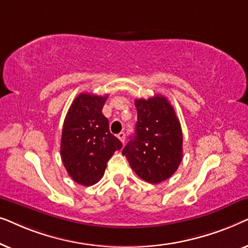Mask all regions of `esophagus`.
Returning <instances> with one entry per match:
<instances>
[{
    "label": "esophagus",
    "instance_id": "esophagus-1",
    "mask_svg": "<svg viewBox=\"0 0 248 248\" xmlns=\"http://www.w3.org/2000/svg\"><path fill=\"white\" fill-rule=\"evenodd\" d=\"M117 138L120 139L121 142H123V143H124V141H125V133H124V132H121V133H118Z\"/></svg>",
    "mask_w": 248,
    "mask_h": 248
}]
</instances>
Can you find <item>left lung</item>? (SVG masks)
<instances>
[{"label":"left lung","instance_id":"obj_1","mask_svg":"<svg viewBox=\"0 0 248 248\" xmlns=\"http://www.w3.org/2000/svg\"><path fill=\"white\" fill-rule=\"evenodd\" d=\"M135 133L122 151L139 177L158 184L170 177L183 158V133L174 107L160 94L137 99Z\"/></svg>","mask_w":248,"mask_h":248}]
</instances>
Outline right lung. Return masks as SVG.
<instances>
[{
	"instance_id": "right-lung-1",
	"label": "right lung",
	"mask_w": 248,
	"mask_h": 248,
	"mask_svg": "<svg viewBox=\"0 0 248 248\" xmlns=\"http://www.w3.org/2000/svg\"><path fill=\"white\" fill-rule=\"evenodd\" d=\"M107 98V94L80 93L64 120L61 158L67 174L80 185L91 186L99 182L108 160L122 148L103 114Z\"/></svg>"
}]
</instances>
